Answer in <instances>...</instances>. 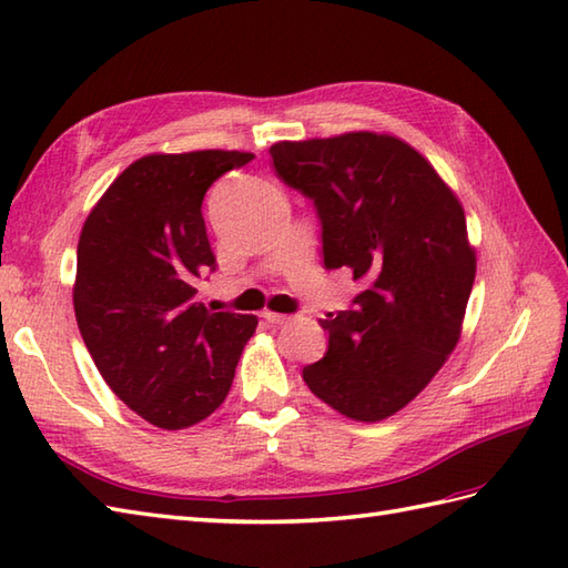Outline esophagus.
I'll list each match as a JSON object with an SVG mask.
<instances>
[{"label": "esophagus", "instance_id": "34e87169", "mask_svg": "<svg viewBox=\"0 0 568 568\" xmlns=\"http://www.w3.org/2000/svg\"><path fill=\"white\" fill-rule=\"evenodd\" d=\"M263 317H265V322H271V324H287V322H291V315H281V312H263Z\"/></svg>", "mask_w": 568, "mask_h": 568}]
</instances>
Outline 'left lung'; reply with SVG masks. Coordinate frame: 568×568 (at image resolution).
<instances>
[{
  "instance_id": "1",
  "label": "left lung",
  "mask_w": 568,
  "mask_h": 568,
  "mask_svg": "<svg viewBox=\"0 0 568 568\" xmlns=\"http://www.w3.org/2000/svg\"><path fill=\"white\" fill-rule=\"evenodd\" d=\"M271 159L315 202L324 268L361 283L352 307L322 320L329 348L303 368L307 388L352 419L390 417L462 334L476 277L462 202L425 155L388 134L281 141Z\"/></svg>"
}]
</instances>
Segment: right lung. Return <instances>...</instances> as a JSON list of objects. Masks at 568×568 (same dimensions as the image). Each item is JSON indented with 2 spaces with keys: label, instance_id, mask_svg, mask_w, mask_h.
<instances>
[{
  "label": "right lung",
  "instance_id": "add662e5",
  "mask_svg": "<svg viewBox=\"0 0 568 568\" xmlns=\"http://www.w3.org/2000/svg\"><path fill=\"white\" fill-rule=\"evenodd\" d=\"M246 151L151 153L106 187L84 220L72 287L82 342L104 383L161 429L210 417L232 388L258 320L210 312L197 281L214 271L202 200Z\"/></svg>",
  "mask_w": 568,
  "mask_h": 568
}]
</instances>
